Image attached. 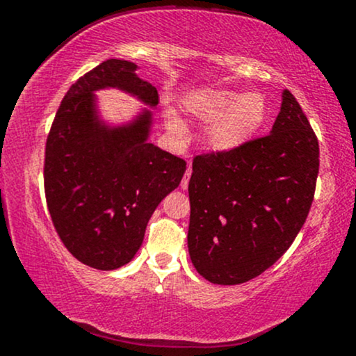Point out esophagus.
<instances>
[{
	"mask_svg": "<svg viewBox=\"0 0 356 356\" xmlns=\"http://www.w3.org/2000/svg\"><path fill=\"white\" fill-rule=\"evenodd\" d=\"M191 174H192V167H191V164H189V165H187L186 174H184V177H182V181H181V189H182V191H186L187 187H189V179H191Z\"/></svg>",
	"mask_w": 356,
	"mask_h": 356,
	"instance_id": "1",
	"label": "esophagus"
}]
</instances>
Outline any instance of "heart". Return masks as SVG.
Returning <instances> with one entry per match:
<instances>
[{
  "instance_id": "1",
  "label": "heart",
  "mask_w": 356,
  "mask_h": 356,
  "mask_svg": "<svg viewBox=\"0 0 356 356\" xmlns=\"http://www.w3.org/2000/svg\"><path fill=\"white\" fill-rule=\"evenodd\" d=\"M182 108L209 124L204 142L211 152L219 155L232 154L249 144L268 117V102L263 93H239L224 88H204L191 93L184 97ZM165 125L174 136H186V124L174 110L165 112Z\"/></svg>"
}]
</instances>
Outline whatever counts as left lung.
I'll list each match as a JSON object with an SVG mask.
<instances>
[{
	"mask_svg": "<svg viewBox=\"0 0 356 356\" xmlns=\"http://www.w3.org/2000/svg\"><path fill=\"white\" fill-rule=\"evenodd\" d=\"M318 169L316 136L288 90L269 136L195 157L187 246L199 275L241 284L273 266L308 218Z\"/></svg>",
	"mask_w": 356,
	"mask_h": 356,
	"instance_id": "left-lung-1",
	"label": "left lung"
}]
</instances>
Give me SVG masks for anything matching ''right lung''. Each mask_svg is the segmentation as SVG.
<instances>
[{
	"instance_id": "right-lung-1",
	"label": "right lung",
	"mask_w": 356,
	"mask_h": 356,
	"mask_svg": "<svg viewBox=\"0 0 356 356\" xmlns=\"http://www.w3.org/2000/svg\"><path fill=\"white\" fill-rule=\"evenodd\" d=\"M138 65L110 58L76 80L53 120L44 150V194L65 248L90 268L112 271L136 257L150 216L182 181L186 162L149 140L159 93ZM113 88L147 109L113 124L96 92Z\"/></svg>"
}]
</instances>
